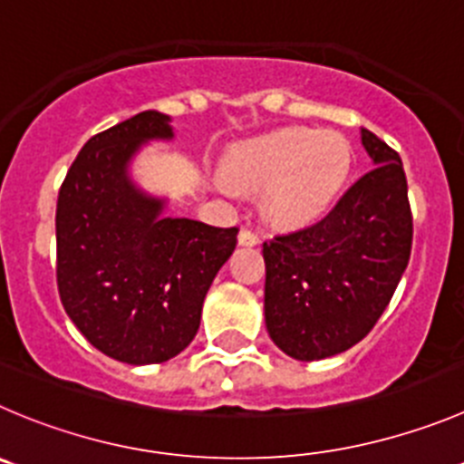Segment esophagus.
Wrapping results in <instances>:
<instances>
[{
  "instance_id": "obj_1",
  "label": "esophagus",
  "mask_w": 464,
  "mask_h": 464,
  "mask_svg": "<svg viewBox=\"0 0 464 464\" xmlns=\"http://www.w3.org/2000/svg\"><path fill=\"white\" fill-rule=\"evenodd\" d=\"M259 244V237L255 235V232H250V229H241L239 232V246H257Z\"/></svg>"
}]
</instances>
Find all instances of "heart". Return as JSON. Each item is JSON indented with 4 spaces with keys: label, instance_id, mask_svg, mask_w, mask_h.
Here are the masks:
<instances>
[{
    "label": "heart",
    "instance_id": "b5f03b06",
    "mask_svg": "<svg viewBox=\"0 0 464 464\" xmlns=\"http://www.w3.org/2000/svg\"><path fill=\"white\" fill-rule=\"evenodd\" d=\"M225 175L262 193V216L277 229H301L330 211L351 173V150L334 131L277 130L235 145Z\"/></svg>",
    "mask_w": 464,
    "mask_h": 464
}]
</instances>
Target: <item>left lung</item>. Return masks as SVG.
Segmentation results:
<instances>
[{
  "label": "left lung",
  "instance_id": "left-lung-1",
  "mask_svg": "<svg viewBox=\"0 0 464 464\" xmlns=\"http://www.w3.org/2000/svg\"><path fill=\"white\" fill-rule=\"evenodd\" d=\"M373 169L319 223L264 244V319L285 355L325 360L376 325L412 248V214L401 157L369 130Z\"/></svg>",
  "mask_w": 464,
  "mask_h": 464
}]
</instances>
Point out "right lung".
Wrapping results in <instances>:
<instances>
[{"mask_svg": "<svg viewBox=\"0 0 464 464\" xmlns=\"http://www.w3.org/2000/svg\"><path fill=\"white\" fill-rule=\"evenodd\" d=\"M173 139V118L161 111L136 113L92 136L56 202L65 314L97 351L134 367L170 360L193 342L207 291L239 232L169 216V196L136 182L140 150Z\"/></svg>", "mask_w": 464, "mask_h": 464, "instance_id": "obj_1", "label": "right lung"}]
</instances>
